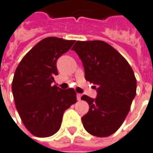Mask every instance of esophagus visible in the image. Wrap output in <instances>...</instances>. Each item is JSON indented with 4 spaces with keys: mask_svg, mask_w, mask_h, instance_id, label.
<instances>
[{
    "mask_svg": "<svg viewBox=\"0 0 153 153\" xmlns=\"http://www.w3.org/2000/svg\"><path fill=\"white\" fill-rule=\"evenodd\" d=\"M81 94H77V100H81Z\"/></svg>",
    "mask_w": 153,
    "mask_h": 153,
    "instance_id": "1",
    "label": "esophagus"
}]
</instances>
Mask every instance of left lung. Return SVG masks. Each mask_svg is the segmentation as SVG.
<instances>
[{
    "label": "left lung",
    "mask_w": 153,
    "mask_h": 153,
    "mask_svg": "<svg viewBox=\"0 0 153 153\" xmlns=\"http://www.w3.org/2000/svg\"><path fill=\"white\" fill-rule=\"evenodd\" d=\"M72 51L82 60L85 79L95 86V99L84 95L81 100L89 104L82 117L87 132L106 137L120 128L136 94V79L127 60L103 41H77Z\"/></svg>",
    "instance_id": "1"
}]
</instances>
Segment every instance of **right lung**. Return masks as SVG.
<instances>
[{"instance_id":"1","label":"right lung","mask_w":153,"mask_h":153,"mask_svg":"<svg viewBox=\"0 0 153 153\" xmlns=\"http://www.w3.org/2000/svg\"><path fill=\"white\" fill-rule=\"evenodd\" d=\"M74 40L49 37L22 58L15 71L12 91L20 117L28 131L38 137L53 136L61 127L64 111L77 101L73 88L52 86L58 75L57 60L71 48Z\"/></svg>"}]
</instances>
